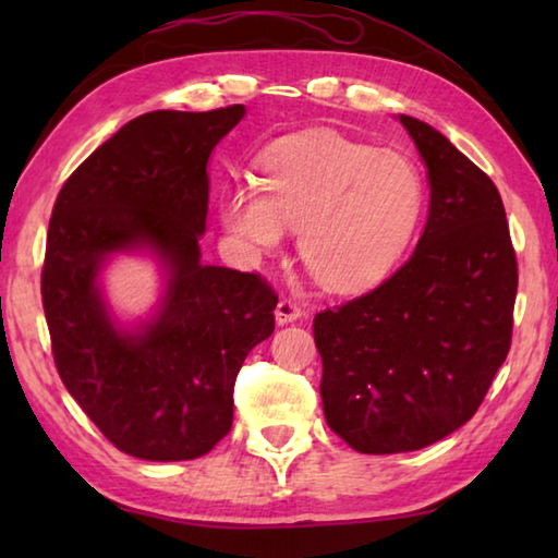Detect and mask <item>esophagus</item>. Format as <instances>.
I'll use <instances>...</instances> for the list:
<instances>
[{
    "mask_svg": "<svg viewBox=\"0 0 558 558\" xmlns=\"http://www.w3.org/2000/svg\"><path fill=\"white\" fill-rule=\"evenodd\" d=\"M300 317H302V310H300L298 302H292V300H288V298H282V300L278 302V307H276V323H278V325L298 323Z\"/></svg>",
    "mask_w": 558,
    "mask_h": 558,
    "instance_id": "esophagus-1",
    "label": "esophagus"
}]
</instances>
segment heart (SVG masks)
Masks as SVG:
<instances>
[{"instance_id":"obj_1","label":"heart","mask_w":558,"mask_h":558,"mask_svg":"<svg viewBox=\"0 0 558 558\" xmlns=\"http://www.w3.org/2000/svg\"><path fill=\"white\" fill-rule=\"evenodd\" d=\"M421 211L423 179L409 157L329 130L270 145L256 186H233L221 199L223 229L248 256L280 251L292 229L302 266L335 292L389 276Z\"/></svg>"}]
</instances>
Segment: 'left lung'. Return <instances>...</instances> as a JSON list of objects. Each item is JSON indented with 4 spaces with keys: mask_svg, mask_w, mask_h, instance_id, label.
I'll return each instance as SVG.
<instances>
[{
    "mask_svg": "<svg viewBox=\"0 0 558 558\" xmlns=\"http://www.w3.org/2000/svg\"><path fill=\"white\" fill-rule=\"evenodd\" d=\"M428 169L413 256L366 295L315 315L327 426L359 452L426 448L475 415L512 342L517 258L483 169L399 116Z\"/></svg>",
    "mask_w": 558,
    "mask_h": 558,
    "instance_id": "obj_1",
    "label": "left lung"
}]
</instances>
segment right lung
<instances>
[{
    "label": "right lung",
    "instance_id": "1",
    "mask_svg": "<svg viewBox=\"0 0 558 558\" xmlns=\"http://www.w3.org/2000/svg\"><path fill=\"white\" fill-rule=\"evenodd\" d=\"M243 106L145 112L69 177L53 204L41 298L53 362L88 418L132 458L206 456L233 423L243 359L276 329L256 272L204 266L209 157ZM122 252L155 257L163 295L145 320L111 313L99 276Z\"/></svg>",
    "mask_w": 558,
    "mask_h": 558
}]
</instances>
